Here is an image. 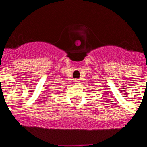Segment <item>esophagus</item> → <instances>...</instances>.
Instances as JSON below:
<instances>
[{"label":"esophagus","mask_w":147,"mask_h":147,"mask_svg":"<svg viewBox=\"0 0 147 147\" xmlns=\"http://www.w3.org/2000/svg\"><path fill=\"white\" fill-rule=\"evenodd\" d=\"M74 83L76 84H80V80H78V79H75Z\"/></svg>","instance_id":"1"}]
</instances>
